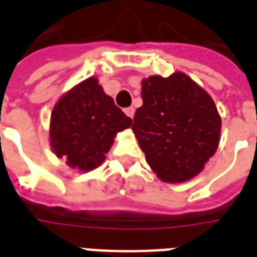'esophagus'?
Returning <instances> with one entry per match:
<instances>
[{"label":"esophagus","mask_w":257,"mask_h":257,"mask_svg":"<svg viewBox=\"0 0 257 257\" xmlns=\"http://www.w3.org/2000/svg\"><path fill=\"white\" fill-rule=\"evenodd\" d=\"M124 112H125V115L129 116L131 119H133V116H135V108H133V107H128V108L124 110Z\"/></svg>","instance_id":"obj_1"}]
</instances>
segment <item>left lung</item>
Instances as JSON below:
<instances>
[{
  "mask_svg": "<svg viewBox=\"0 0 257 257\" xmlns=\"http://www.w3.org/2000/svg\"><path fill=\"white\" fill-rule=\"evenodd\" d=\"M132 131L147 164L163 182L189 181L220 144L221 116L202 86L184 72L144 79Z\"/></svg>",
  "mask_w": 257,
  "mask_h": 257,
  "instance_id": "1",
  "label": "left lung"
}]
</instances>
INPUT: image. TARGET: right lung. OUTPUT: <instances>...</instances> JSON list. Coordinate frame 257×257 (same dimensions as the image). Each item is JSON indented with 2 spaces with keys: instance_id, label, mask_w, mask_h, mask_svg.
Here are the masks:
<instances>
[{
  "instance_id": "obj_1",
  "label": "right lung",
  "mask_w": 257,
  "mask_h": 257,
  "mask_svg": "<svg viewBox=\"0 0 257 257\" xmlns=\"http://www.w3.org/2000/svg\"><path fill=\"white\" fill-rule=\"evenodd\" d=\"M132 122L91 76L55 103L49 128L51 150L71 168L93 171L104 162L115 136Z\"/></svg>"
}]
</instances>
